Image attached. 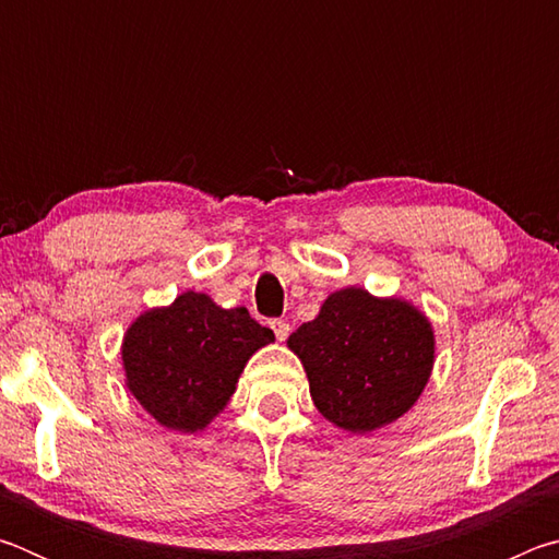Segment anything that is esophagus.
I'll list each match as a JSON object with an SVG mask.
<instances>
[{"label":"esophagus","instance_id":"obj_1","mask_svg":"<svg viewBox=\"0 0 559 559\" xmlns=\"http://www.w3.org/2000/svg\"><path fill=\"white\" fill-rule=\"evenodd\" d=\"M271 328H273V333H276L281 343L290 335V325L286 323V320H271Z\"/></svg>","mask_w":559,"mask_h":559}]
</instances>
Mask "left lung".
<instances>
[{
  "mask_svg": "<svg viewBox=\"0 0 559 559\" xmlns=\"http://www.w3.org/2000/svg\"><path fill=\"white\" fill-rule=\"evenodd\" d=\"M286 345L308 374L318 412L362 437L412 409L437 359V335L419 306L359 286L330 293Z\"/></svg>",
  "mask_w": 559,
  "mask_h": 559,
  "instance_id": "8db88e82",
  "label": "left lung"
}]
</instances>
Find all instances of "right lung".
I'll list each match as a JSON object with an SVG mask.
<instances>
[{
    "label": "right lung",
    "mask_w": 559,
    "mask_h": 559,
    "mask_svg": "<svg viewBox=\"0 0 559 559\" xmlns=\"http://www.w3.org/2000/svg\"><path fill=\"white\" fill-rule=\"evenodd\" d=\"M273 340L246 308L185 290L128 325L120 345L126 386L159 427L204 431L226 409L246 362Z\"/></svg>",
    "instance_id": "add662e5"
}]
</instances>
